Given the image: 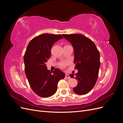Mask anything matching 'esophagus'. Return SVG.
I'll return each mask as SVG.
<instances>
[{
  "instance_id": "obj_1",
  "label": "esophagus",
  "mask_w": 123,
  "mask_h": 123,
  "mask_svg": "<svg viewBox=\"0 0 123 123\" xmlns=\"http://www.w3.org/2000/svg\"><path fill=\"white\" fill-rule=\"evenodd\" d=\"M66 79H70V77L69 74H66Z\"/></svg>"
}]
</instances>
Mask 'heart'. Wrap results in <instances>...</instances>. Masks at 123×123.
I'll list each match as a JSON object with an SVG mask.
<instances>
[{"instance_id":"b5f03b06","label":"heart","mask_w":123,"mask_h":123,"mask_svg":"<svg viewBox=\"0 0 123 123\" xmlns=\"http://www.w3.org/2000/svg\"><path fill=\"white\" fill-rule=\"evenodd\" d=\"M65 63H62V64L61 66H64V65H65Z\"/></svg>"}]
</instances>
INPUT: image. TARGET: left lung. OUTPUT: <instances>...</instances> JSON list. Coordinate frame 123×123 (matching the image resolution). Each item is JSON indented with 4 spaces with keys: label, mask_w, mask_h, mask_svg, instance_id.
I'll use <instances>...</instances> for the list:
<instances>
[{
    "label": "left lung",
    "mask_w": 123,
    "mask_h": 123,
    "mask_svg": "<svg viewBox=\"0 0 123 123\" xmlns=\"http://www.w3.org/2000/svg\"><path fill=\"white\" fill-rule=\"evenodd\" d=\"M64 37L72 44L74 50V62L76 74H70L71 78L77 80L73 91L79 95L90 92L98 80L100 67V54L95 43L85 36L80 34H62Z\"/></svg>",
    "instance_id": "8db88e82"
}]
</instances>
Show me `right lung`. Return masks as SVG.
<instances>
[{"mask_svg":"<svg viewBox=\"0 0 123 123\" xmlns=\"http://www.w3.org/2000/svg\"><path fill=\"white\" fill-rule=\"evenodd\" d=\"M62 38L61 35L43 34L33 38L26 49L24 58L25 75L33 91L40 97L53 95L59 80L65 77L59 69L50 72L46 65L50 58L52 47Z\"/></svg>","mask_w":123,"mask_h":123,"instance_id":"obj_1","label":"right lung"}]
</instances>
